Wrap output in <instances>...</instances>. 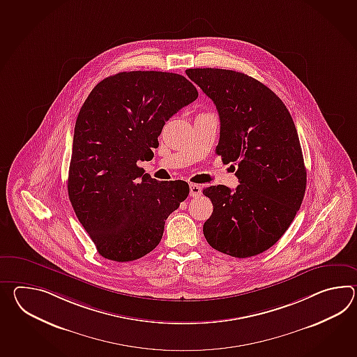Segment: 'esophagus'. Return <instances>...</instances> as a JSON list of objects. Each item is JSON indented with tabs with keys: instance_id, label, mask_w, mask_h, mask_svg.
I'll return each mask as SVG.
<instances>
[{
	"instance_id": "esophagus-1",
	"label": "esophagus",
	"mask_w": 357,
	"mask_h": 357,
	"mask_svg": "<svg viewBox=\"0 0 357 357\" xmlns=\"http://www.w3.org/2000/svg\"><path fill=\"white\" fill-rule=\"evenodd\" d=\"M201 193H202V188H201V185H198V184H193V183H190V197H198V196H201Z\"/></svg>"
}]
</instances>
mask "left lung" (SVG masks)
Masks as SVG:
<instances>
[{"label":"left lung","instance_id":"1","mask_svg":"<svg viewBox=\"0 0 357 357\" xmlns=\"http://www.w3.org/2000/svg\"><path fill=\"white\" fill-rule=\"evenodd\" d=\"M187 75L219 112L216 153L236 162L239 185H211L204 195L214 211L204 236L219 252L238 259L275 245L294 222L306 190V167L294 120L261 82L225 69H188Z\"/></svg>","mask_w":357,"mask_h":357}]
</instances>
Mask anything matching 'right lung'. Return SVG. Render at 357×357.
<instances>
[{"mask_svg": "<svg viewBox=\"0 0 357 357\" xmlns=\"http://www.w3.org/2000/svg\"><path fill=\"white\" fill-rule=\"evenodd\" d=\"M197 97L179 74L123 72L101 80L83 103L68 193L105 259L133 261L151 252L167 216L188 196V183L152 179L137 161L153 156L165 121Z\"/></svg>", "mask_w": 357, "mask_h": 357, "instance_id": "obj_1", "label": "right lung"}]
</instances>
